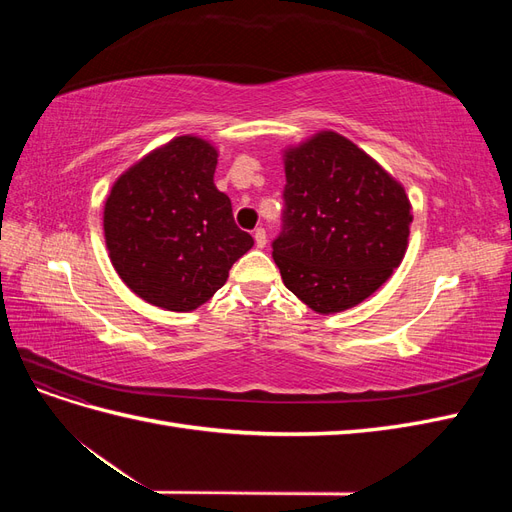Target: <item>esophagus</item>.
I'll return each mask as SVG.
<instances>
[{"label":"esophagus","instance_id":"1","mask_svg":"<svg viewBox=\"0 0 512 512\" xmlns=\"http://www.w3.org/2000/svg\"><path fill=\"white\" fill-rule=\"evenodd\" d=\"M254 241H256V247H265L267 245V232H265V228H256L254 230Z\"/></svg>","mask_w":512,"mask_h":512}]
</instances>
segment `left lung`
Returning <instances> with one entry per match:
<instances>
[{
	"label": "left lung",
	"mask_w": 512,
	"mask_h": 512,
	"mask_svg": "<svg viewBox=\"0 0 512 512\" xmlns=\"http://www.w3.org/2000/svg\"><path fill=\"white\" fill-rule=\"evenodd\" d=\"M284 170L273 260L286 288L318 314L359 305L406 256L412 205L404 185L331 130L288 147Z\"/></svg>",
	"instance_id": "left-lung-1"
}]
</instances>
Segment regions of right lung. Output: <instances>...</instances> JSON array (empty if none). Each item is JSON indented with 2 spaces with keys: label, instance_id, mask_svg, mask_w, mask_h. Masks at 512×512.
<instances>
[{
  "label": "right lung",
  "instance_id": "right-lung-1",
  "mask_svg": "<svg viewBox=\"0 0 512 512\" xmlns=\"http://www.w3.org/2000/svg\"><path fill=\"white\" fill-rule=\"evenodd\" d=\"M218 149L177 136L132 164L104 203V239L115 271L143 301L192 312L207 303L254 239L215 188Z\"/></svg>",
  "mask_w": 512,
  "mask_h": 512
}]
</instances>
